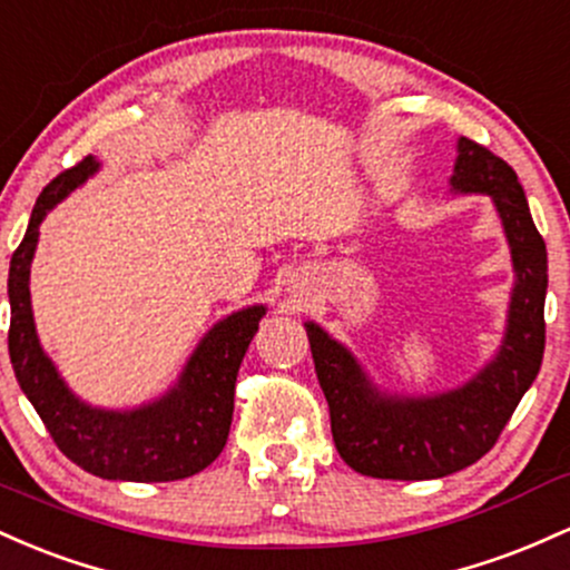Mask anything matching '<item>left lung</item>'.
<instances>
[{
	"label": "left lung",
	"instance_id": "obj_1",
	"mask_svg": "<svg viewBox=\"0 0 570 570\" xmlns=\"http://www.w3.org/2000/svg\"><path fill=\"white\" fill-rule=\"evenodd\" d=\"M452 188L488 194L509 236L517 283L501 353L469 385L441 395H380L355 357L315 323H306L334 444L350 469L374 479H439L476 463L495 446L541 368L547 245L530 217L517 171L474 139H458Z\"/></svg>",
	"mask_w": 570,
	"mask_h": 570
}]
</instances>
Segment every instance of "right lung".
<instances>
[{
  "label": "right lung",
  "instance_id": "right-lung-1",
  "mask_svg": "<svg viewBox=\"0 0 570 570\" xmlns=\"http://www.w3.org/2000/svg\"><path fill=\"white\" fill-rule=\"evenodd\" d=\"M96 169L99 164L91 156L63 169L45 185L31 209L27 234L10 261V363L56 446L82 471L124 482H175L199 474L226 446L236 374L266 309L250 306L217 323L196 347L177 387L153 404L105 412L75 399L37 338L29 268L42 217Z\"/></svg>",
  "mask_w": 570,
  "mask_h": 570
}]
</instances>
